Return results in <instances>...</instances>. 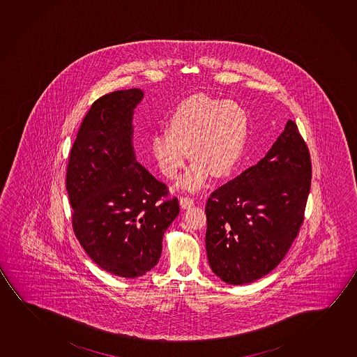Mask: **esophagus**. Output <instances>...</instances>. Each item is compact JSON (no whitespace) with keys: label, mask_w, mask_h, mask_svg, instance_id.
<instances>
[{"label":"esophagus","mask_w":357,"mask_h":357,"mask_svg":"<svg viewBox=\"0 0 357 357\" xmlns=\"http://www.w3.org/2000/svg\"><path fill=\"white\" fill-rule=\"evenodd\" d=\"M179 205H181V208H192L194 205V199L183 197V198L179 199Z\"/></svg>","instance_id":"obj_1"}]
</instances>
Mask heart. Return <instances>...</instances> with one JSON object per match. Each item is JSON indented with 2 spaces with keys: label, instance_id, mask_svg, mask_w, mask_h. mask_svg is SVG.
Here are the masks:
<instances>
[{
  "label": "heart",
  "instance_id": "1",
  "mask_svg": "<svg viewBox=\"0 0 357 357\" xmlns=\"http://www.w3.org/2000/svg\"><path fill=\"white\" fill-rule=\"evenodd\" d=\"M169 132L152 138L151 152L160 173L174 179L189 157L195 160L179 187L195 192L208 174L224 178L235 169L246 143V112L232 101L192 96L176 107L168 123Z\"/></svg>",
  "mask_w": 357,
  "mask_h": 357
}]
</instances>
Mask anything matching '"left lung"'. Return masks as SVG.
I'll return each instance as SVG.
<instances>
[{
    "mask_svg": "<svg viewBox=\"0 0 357 357\" xmlns=\"http://www.w3.org/2000/svg\"><path fill=\"white\" fill-rule=\"evenodd\" d=\"M310 181V154L289 120L264 159L208 199L205 245L215 275L240 285L273 271L299 232Z\"/></svg>",
    "mask_w": 357,
    "mask_h": 357,
    "instance_id": "left-lung-1",
    "label": "left lung"
}]
</instances>
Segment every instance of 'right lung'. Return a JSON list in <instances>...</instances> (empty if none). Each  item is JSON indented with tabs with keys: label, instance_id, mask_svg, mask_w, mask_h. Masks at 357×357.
Returning a JSON list of instances; mask_svg holds the SVG:
<instances>
[{
	"label": "right lung",
	"instance_id": "1",
	"mask_svg": "<svg viewBox=\"0 0 357 357\" xmlns=\"http://www.w3.org/2000/svg\"><path fill=\"white\" fill-rule=\"evenodd\" d=\"M143 96L133 88L96 100L66 168L75 236L100 268L122 278L158 264L163 235L179 214L178 199L162 202L165 184L136 158L132 121Z\"/></svg>",
	"mask_w": 357,
	"mask_h": 357
}]
</instances>
